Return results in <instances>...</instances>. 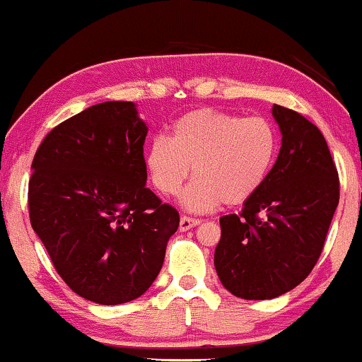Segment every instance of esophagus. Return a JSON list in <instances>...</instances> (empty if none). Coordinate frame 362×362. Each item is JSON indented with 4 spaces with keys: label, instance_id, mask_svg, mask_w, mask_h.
I'll return each instance as SVG.
<instances>
[{
    "label": "esophagus",
    "instance_id": "1",
    "mask_svg": "<svg viewBox=\"0 0 362 362\" xmlns=\"http://www.w3.org/2000/svg\"><path fill=\"white\" fill-rule=\"evenodd\" d=\"M202 220L199 218H191V216H181L180 220V230L181 231H188L191 228H194L196 225H199Z\"/></svg>",
    "mask_w": 362,
    "mask_h": 362
}]
</instances>
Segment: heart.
Segmentation results:
<instances>
[{
  "label": "heart",
  "instance_id": "heart-1",
  "mask_svg": "<svg viewBox=\"0 0 362 362\" xmlns=\"http://www.w3.org/2000/svg\"><path fill=\"white\" fill-rule=\"evenodd\" d=\"M276 151L279 136L265 117L199 109L177 119L171 137L151 141L146 166L164 196L180 193L193 166L196 177L181 194V204L204 213L252 198L269 177Z\"/></svg>",
  "mask_w": 362,
  "mask_h": 362
}]
</instances>
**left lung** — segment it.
<instances>
[{
    "mask_svg": "<svg viewBox=\"0 0 362 362\" xmlns=\"http://www.w3.org/2000/svg\"><path fill=\"white\" fill-rule=\"evenodd\" d=\"M282 132L279 158L242 213L220 218L215 269L223 287L247 300L275 298L304 282L322 253L339 204V176L317 126L272 107Z\"/></svg>",
    "mask_w": 362,
    "mask_h": 362,
    "instance_id": "1",
    "label": "left lung"
}]
</instances>
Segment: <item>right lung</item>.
Returning a JSON list of instances; mask_svg holds the SVG:
<instances>
[{
    "label": "right lung",
    "mask_w": 362,
    "mask_h": 362,
    "mask_svg": "<svg viewBox=\"0 0 362 362\" xmlns=\"http://www.w3.org/2000/svg\"><path fill=\"white\" fill-rule=\"evenodd\" d=\"M146 136L134 102H102L52 129L31 163V228L64 282L100 305L141 297L180 226L146 188Z\"/></svg>",
    "instance_id": "add662e5"
}]
</instances>
